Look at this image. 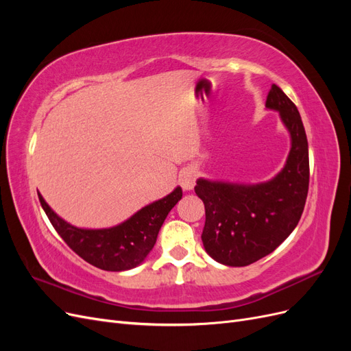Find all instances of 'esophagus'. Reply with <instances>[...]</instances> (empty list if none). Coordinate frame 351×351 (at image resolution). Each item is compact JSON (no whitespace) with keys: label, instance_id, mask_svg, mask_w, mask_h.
<instances>
[{"label":"esophagus","instance_id":"obj_1","mask_svg":"<svg viewBox=\"0 0 351 351\" xmlns=\"http://www.w3.org/2000/svg\"><path fill=\"white\" fill-rule=\"evenodd\" d=\"M196 183V171L193 168H186L178 176V184L183 190H192Z\"/></svg>","mask_w":351,"mask_h":351}]
</instances>
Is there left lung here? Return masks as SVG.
<instances>
[{
  "label": "left lung",
  "mask_w": 351,
  "mask_h": 351,
  "mask_svg": "<svg viewBox=\"0 0 351 351\" xmlns=\"http://www.w3.org/2000/svg\"><path fill=\"white\" fill-rule=\"evenodd\" d=\"M265 107L280 112L291 137L281 171L259 184L199 178L195 186L205 204L204 247L228 267H246L277 249L299 224L309 190V149L299 110L277 84Z\"/></svg>",
  "instance_id": "left-lung-1"
}]
</instances>
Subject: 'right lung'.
Masks as SVG:
<instances>
[{
	"instance_id": "1",
	"label": "right lung",
	"mask_w": 351,
	"mask_h": 351,
	"mask_svg": "<svg viewBox=\"0 0 351 351\" xmlns=\"http://www.w3.org/2000/svg\"><path fill=\"white\" fill-rule=\"evenodd\" d=\"M52 227L76 252L82 259L104 271H127L141 265L154 249L159 228L177 202L182 199V187H176L171 193L146 205L121 224L111 228H79L69 224L49 208L45 199L38 193Z\"/></svg>"
}]
</instances>
